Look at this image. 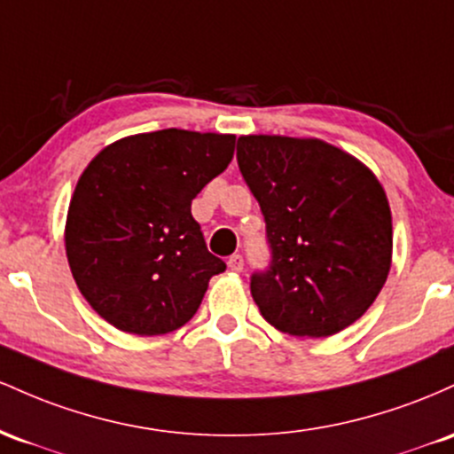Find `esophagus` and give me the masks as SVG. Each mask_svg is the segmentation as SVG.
Segmentation results:
<instances>
[{"label":"esophagus","mask_w":454,"mask_h":454,"mask_svg":"<svg viewBox=\"0 0 454 454\" xmlns=\"http://www.w3.org/2000/svg\"><path fill=\"white\" fill-rule=\"evenodd\" d=\"M227 266H229V270H231V272H242V270H244V257L240 253L231 254V257H229V262H227Z\"/></svg>","instance_id":"obj_1"}]
</instances>
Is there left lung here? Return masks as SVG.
Returning <instances> with one entry per match:
<instances>
[{
    "label": "left lung",
    "mask_w": 454,
    "mask_h": 454,
    "mask_svg": "<svg viewBox=\"0 0 454 454\" xmlns=\"http://www.w3.org/2000/svg\"><path fill=\"white\" fill-rule=\"evenodd\" d=\"M238 167L266 221L270 263L251 274L263 319L294 337H330L384 287L392 218L378 177L317 139L248 135Z\"/></svg>",
    "instance_id": "1"
}]
</instances>
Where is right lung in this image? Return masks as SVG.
<instances>
[{
	"instance_id": "obj_1",
	"label": "right lung",
	"mask_w": 454,
	"mask_h": 454,
	"mask_svg": "<svg viewBox=\"0 0 454 454\" xmlns=\"http://www.w3.org/2000/svg\"><path fill=\"white\" fill-rule=\"evenodd\" d=\"M233 135L156 130L105 147L79 177L66 221L76 287L115 328L154 337L184 325L225 262L191 203L233 159Z\"/></svg>"
}]
</instances>
